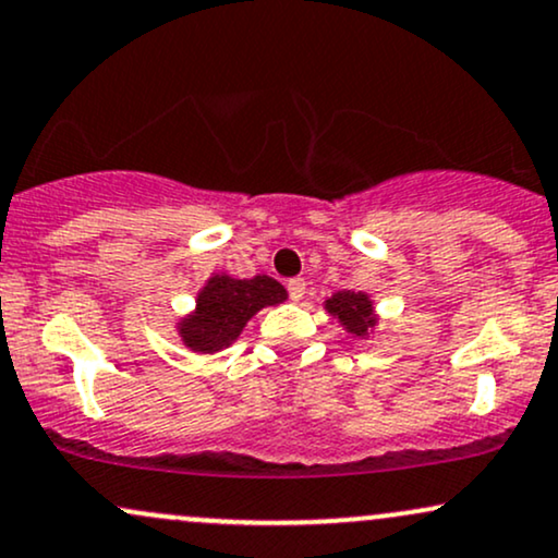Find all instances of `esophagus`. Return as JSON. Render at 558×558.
<instances>
[{
    "mask_svg": "<svg viewBox=\"0 0 558 558\" xmlns=\"http://www.w3.org/2000/svg\"><path fill=\"white\" fill-rule=\"evenodd\" d=\"M288 293H291L293 301H301V299H304V293H306V283L301 278L288 280Z\"/></svg>",
    "mask_w": 558,
    "mask_h": 558,
    "instance_id": "obj_1",
    "label": "esophagus"
}]
</instances>
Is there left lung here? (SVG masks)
<instances>
[{
    "instance_id": "left-lung-1",
    "label": "left lung",
    "mask_w": 558,
    "mask_h": 558,
    "mask_svg": "<svg viewBox=\"0 0 558 558\" xmlns=\"http://www.w3.org/2000/svg\"><path fill=\"white\" fill-rule=\"evenodd\" d=\"M325 308L330 312L345 332L353 338H368V332L377 327V314H374V301L364 291H338L325 301Z\"/></svg>"
}]
</instances>
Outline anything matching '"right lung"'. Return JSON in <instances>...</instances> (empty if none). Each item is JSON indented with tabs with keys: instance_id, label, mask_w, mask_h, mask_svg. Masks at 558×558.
<instances>
[{
	"instance_id": "obj_1",
	"label": "right lung",
	"mask_w": 558,
	"mask_h": 558,
	"mask_svg": "<svg viewBox=\"0 0 558 558\" xmlns=\"http://www.w3.org/2000/svg\"><path fill=\"white\" fill-rule=\"evenodd\" d=\"M286 299V288L267 275L231 278L215 272L197 293L194 312L177 322V332L190 351L218 353L239 338L259 308L278 306Z\"/></svg>"
}]
</instances>
